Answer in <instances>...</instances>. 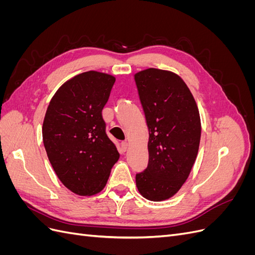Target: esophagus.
<instances>
[{"label": "esophagus", "instance_id": "obj_1", "mask_svg": "<svg viewBox=\"0 0 255 255\" xmlns=\"http://www.w3.org/2000/svg\"><path fill=\"white\" fill-rule=\"evenodd\" d=\"M128 141H122L121 142V149H122V151H127L128 150Z\"/></svg>", "mask_w": 255, "mask_h": 255}]
</instances>
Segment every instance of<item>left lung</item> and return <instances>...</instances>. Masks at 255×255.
Returning <instances> with one entry per match:
<instances>
[{
  "mask_svg": "<svg viewBox=\"0 0 255 255\" xmlns=\"http://www.w3.org/2000/svg\"><path fill=\"white\" fill-rule=\"evenodd\" d=\"M149 128V164L136 174L139 194L150 201L170 199L194 166L201 138L195 98L180 75L149 68L134 74Z\"/></svg>",
  "mask_w": 255,
  "mask_h": 255,
  "instance_id": "1",
  "label": "left lung"
}]
</instances>
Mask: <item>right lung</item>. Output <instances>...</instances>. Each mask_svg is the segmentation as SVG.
Segmentation results:
<instances>
[{
    "instance_id": "right-lung-1",
    "label": "right lung",
    "mask_w": 255,
    "mask_h": 255,
    "mask_svg": "<svg viewBox=\"0 0 255 255\" xmlns=\"http://www.w3.org/2000/svg\"><path fill=\"white\" fill-rule=\"evenodd\" d=\"M115 81V76L94 70L75 75L57 89L45 112L47 155L60 182L75 195L101 191L119 159L102 118Z\"/></svg>"
}]
</instances>
